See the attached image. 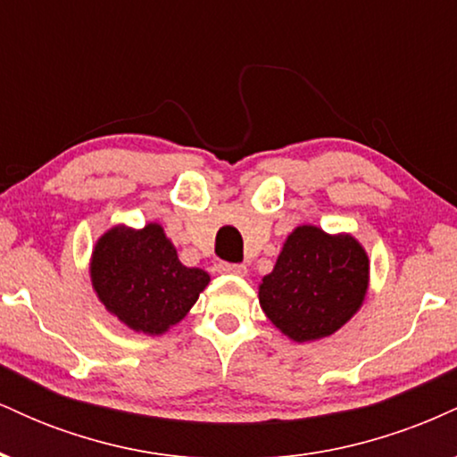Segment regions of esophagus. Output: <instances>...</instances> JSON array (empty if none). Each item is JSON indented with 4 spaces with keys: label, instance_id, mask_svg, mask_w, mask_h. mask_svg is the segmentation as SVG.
I'll list each match as a JSON object with an SVG mask.
<instances>
[{
    "label": "esophagus",
    "instance_id": "1",
    "mask_svg": "<svg viewBox=\"0 0 457 457\" xmlns=\"http://www.w3.org/2000/svg\"><path fill=\"white\" fill-rule=\"evenodd\" d=\"M217 269H219V272H223V275H232V277H245L246 275V266L245 264H228V262H221Z\"/></svg>",
    "mask_w": 457,
    "mask_h": 457
}]
</instances>
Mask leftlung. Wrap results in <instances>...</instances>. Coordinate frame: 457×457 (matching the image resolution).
<instances>
[{"mask_svg": "<svg viewBox=\"0 0 457 457\" xmlns=\"http://www.w3.org/2000/svg\"><path fill=\"white\" fill-rule=\"evenodd\" d=\"M370 258L353 234L298 225L287 234L275 266L262 277V312L296 344L337 333L363 307Z\"/></svg>", "mask_w": 457, "mask_h": 457, "instance_id": "1", "label": "left lung"}]
</instances>
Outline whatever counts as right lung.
I'll list each match as a JSON object with an SVG mask.
<instances>
[{"label": "right lung", "instance_id": "obj_1", "mask_svg": "<svg viewBox=\"0 0 457 457\" xmlns=\"http://www.w3.org/2000/svg\"><path fill=\"white\" fill-rule=\"evenodd\" d=\"M90 279L113 318L156 337L185 320L211 275L182 264L162 225L150 221L141 229L124 223L109 228L92 249Z\"/></svg>", "mask_w": 457, "mask_h": 457}]
</instances>
